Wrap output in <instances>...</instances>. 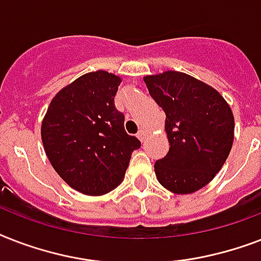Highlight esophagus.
Wrapping results in <instances>:
<instances>
[{"label":"esophagus","instance_id":"34e87169","mask_svg":"<svg viewBox=\"0 0 261 261\" xmlns=\"http://www.w3.org/2000/svg\"><path fill=\"white\" fill-rule=\"evenodd\" d=\"M137 137H138V138L141 139V142H143V141L146 139V131H145V130H139L138 134H137Z\"/></svg>","mask_w":261,"mask_h":261}]
</instances>
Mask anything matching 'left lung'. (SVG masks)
Returning a JSON list of instances; mask_svg holds the SVG:
<instances>
[{
  "label": "left lung",
  "instance_id": "1",
  "mask_svg": "<svg viewBox=\"0 0 261 261\" xmlns=\"http://www.w3.org/2000/svg\"><path fill=\"white\" fill-rule=\"evenodd\" d=\"M164 110L169 151L154 164L157 180L174 194H192L214 178L233 145L234 118L225 98L180 71L145 77Z\"/></svg>",
  "mask_w": 261,
  "mask_h": 261
}]
</instances>
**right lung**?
<instances>
[{
    "instance_id": "1",
    "label": "right lung",
    "mask_w": 261,
    "mask_h": 261,
    "mask_svg": "<svg viewBox=\"0 0 261 261\" xmlns=\"http://www.w3.org/2000/svg\"><path fill=\"white\" fill-rule=\"evenodd\" d=\"M116 75L98 70L59 92L42 123V141L57 173L85 195H104L122 182L138 138L124 130L115 107Z\"/></svg>"
}]
</instances>
